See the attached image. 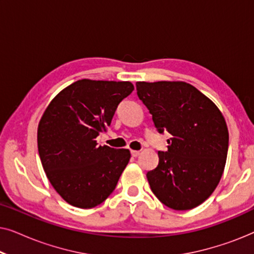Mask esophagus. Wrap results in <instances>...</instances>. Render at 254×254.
Masks as SVG:
<instances>
[{
	"label": "esophagus",
	"instance_id": "obj_1",
	"mask_svg": "<svg viewBox=\"0 0 254 254\" xmlns=\"http://www.w3.org/2000/svg\"><path fill=\"white\" fill-rule=\"evenodd\" d=\"M130 154H131V156H133V157H137V156L140 155V151H138V150H130Z\"/></svg>",
	"mask_w": 254,
	"mask_h": 254
}]
</instances>
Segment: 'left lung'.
<instances>
[{"label": "left lung", "instance_id": "8db88e82", "mask_svg": "<svg viewBox=\"0 0 254 254\" xmlns=\"http://www.w3.org/2000/svg\"><path fill=\"white\" fill-rule=\"evenodd\" d=\"M138 98L158 133L169 131L168 150L147 173L152 193L175 210L195 208L211 195L227 161L229 131L221 111L185 82H137Z\"/></svg>", "mask_w": 254, "mask_h": 254}]
</instances>
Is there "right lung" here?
Masks as SVG:
<instances>
[{
	"label": "right lung",
	"instance_id": "right-lung-1",
	"mask_svg": "<svg viewBox=\"0 0 254 254\" xmlns=\"http://www.w3.org/2000/svg\"><path fill=\"white\" fill-rule=\"evenodd\" d=\"M130 82L79 79L59 92L38 126V151L46 176L62 199L93 208L116 189L130 158L128 149L98 145Z\"/></svg>",
	"mask_w": 254,
	"mask_h": 254
}]
</instances>
